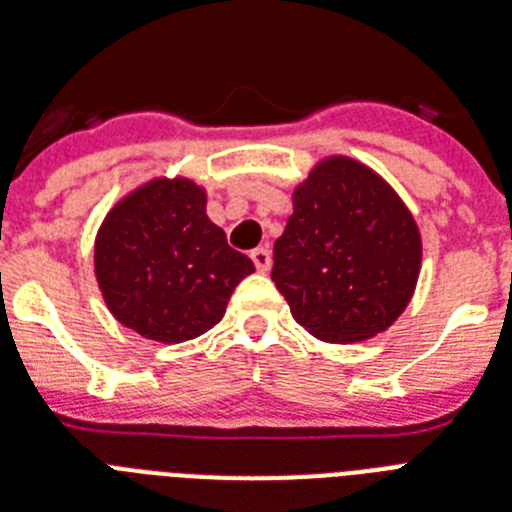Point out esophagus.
Returning <instances> with one entry per match:
<instances>
[{
  "label": "esophagus",
  "instance_id": "esophagus-1",
  "mask_svg": "<svg viewBox=\"0 0 512 512\" xmlns=\"http://www.w3.org/2000/svg\"><path fill=\"white\" fill-rule=\"evenodd\" d=\"M251 259L253 266H256L261 274L269 272V266H272V253H269V248H253Z\"/></svg>",
  "mask_w": 512,
  "mask_h": 512
}]
</instances>
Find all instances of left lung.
<instances>
[{"mask_svg":"<svg viewBox=\"0 0 512 512\" xmlns=\"http://www.w3.org/2000/svg\"><path fill=\"white\" fill-rule=\"evenodd\" d=\"M421 232L387 180L353 156H324L293 188L272 280L324 342H358L398 322L421 272Z\"/></svg>","mask_w":512,"mask_h":512,"instance_id":"left-lung-1","label":"left lung"}]
</instances>
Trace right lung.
Here are the masks:
<instances>
[{
  "mask_svg": "<svg viewBox=\"0 0 512 512\" xmlns=\"http://www.w3.org/2000/svg\"><path fill=\"white\" fill-rule=\"evenodd\" d=\"M253 261L227 246L190 177H151L107 211L94 240V274L112 316L146 340L204 335L227 311Z\"/></svg>",
  "mask_w": 512,
  "mask_h": 512,
  "instance_id": "add662e5",
  "label": "right lung"
}]
</instances>
